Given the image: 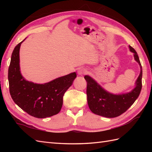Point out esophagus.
<instances>
[{"label": "esophagus", "instance_id": "34e87169", "mask_svg": "<svg viewBox=\"0 0 152 152\" xmlns=\"http://www.w3.org/2000/svg\"><path fill=\"white\" fill-rule=\"evenodd\" d=\"M78 73L80 75H83V74H85L87 73V70L83 69V68H81V69H80L78 71Z\"/></svg>", "mask_w": 152, "mask_h": 152}]
</instances>
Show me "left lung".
Instances as JSON below:
<instances>
[{
  "label": "left lung",
  "instance_id": "left-lung-1",
  "mask_svg": "<svg viewBox=\"0 0 152 152\" xmlns=\"http://www.w3.org/2000/svg\"><path fill=\"white\" fill-rule=\"evenodd\" d=\"M135 61L139 64L140 72L136 81V87L129 93L114 95L105 91L97 82L89 76H85L87 82V96L89 109L94 114L106 118H115L126 112L138 97L142 89V70L137 51L129 46Z\"/></svg>",
  "mask_w": 152,
  "mask_h": 152
}]
</instances>
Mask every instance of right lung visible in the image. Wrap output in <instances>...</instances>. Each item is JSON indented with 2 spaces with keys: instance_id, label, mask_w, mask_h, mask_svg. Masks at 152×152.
<instances>
[{
  "instance_id": "right-lung-1",
  "label": "right lung",
  "mask_w": 152,
  "mask_h": 152,
  "mask_svg": "<svg viewBox=\"0 0 152 152\" xmlns=\"http://www.w3.org/2000/svg\"><path fill=\"white\" fill-rule=\"evenodd\" d=\"M24 40L15 47L12 54L8 69L10 93L15 104L28 114L37 118L51 117L60 112L63 95L72 86L76 74L70 73L44 84L27 81L19 67V49Z\"/></svg>"
}]
</instances>
